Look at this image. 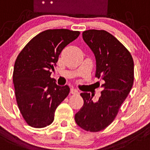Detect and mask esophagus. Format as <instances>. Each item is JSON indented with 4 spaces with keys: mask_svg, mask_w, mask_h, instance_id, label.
Wrapping results in <instances>:
<instances>
[{
    "mask_svg": "<svg viewBox=\"0 0 150 150\" xmlns=\"http://www.w3.org/2000/svg\"><path fill=\"white\" fill-rule=\"evenodd\" d=\"M70 92H71V94H78V93H79V92H78V89L73 88V87H72V88H71Z\"/></svg>",
    "mask_w": 150,
    "mask_h": 150,
    "instance_id": "esophagus-1",
    "label": "esophagus"
}]
</instances>
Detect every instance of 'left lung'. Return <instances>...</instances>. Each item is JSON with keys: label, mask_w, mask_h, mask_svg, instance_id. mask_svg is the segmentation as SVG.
I'll return each mask as SVG.
<instances>
[{"label": "left lung", "mask_w": 150, "mask_h": 150, "mask_svg": "<svg viewBox=\"0 0 150 150\" xmlns=\"http://www.w3.org/2000/svg\"><path fill=\"white\" fill-rule=\"evenodd\" d=\"M83 39L94 53L95 77L103 80V90L97 101H93L90 93H81L83 105L75 114V120L83 130L98 132L114 121L130 93L134 80V64L130 52L105 30H86Z\"/></svg>", "instance_id": "1"}]
</instances>
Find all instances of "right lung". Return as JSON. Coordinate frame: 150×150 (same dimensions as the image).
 <instances>
[{
  "label": "right lung",
  "mask_w": 150,
  "mask_h": 150,
  "mask_svg": "<svg viewBox=\"0 0 150 150\" xmlns=\"http://www.w3.org/2000/svg\"><path fill=\"white\" fill-rule=\"evenodd\" d=\"M79 31L47 30L36 35L23 49L13 72L15 96L22 116L30 126L42 128L54 120L56 109L67 97L69 87L50 78L59 56Z\"/></svg>",
  "instance_id": "add662e5"
}]
</instances>
